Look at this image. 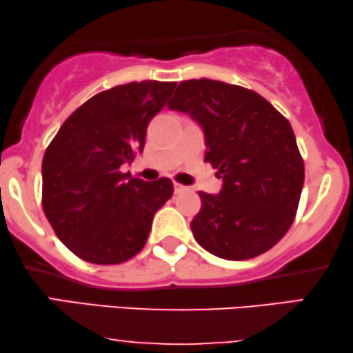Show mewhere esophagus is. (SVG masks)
<instances>
[{
  "instance_id": "obj_1",
  "label": "esophagus",
  "mask_w": 353,
  "mask_h": 353,
  "mask_svg": "<svg viewBox=\"0 0 353 353\" xmlns=\"http://www.w3.org/2000/svg\"><path fill=\"white\" fill-rule=\"evenodd\" d=\"M173 188H175V194H181V193H185V191L188 190L186 186L180 185V183H173Z\"/></svg>"
}]
</instances>
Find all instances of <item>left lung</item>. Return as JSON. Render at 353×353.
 <instances>
[{
	"label": "left lung",
	"instance_id": "left-lung-1",
	"mask_svg": "<svg viewBox=\"0 0 353 353\" xmlns=\"http://www.w3.org/2000/svg\"><path fill=\"white\" fill-rule=\"evenodd\" d=\"M168 108L203 126L204 160L223 180L221 194L199 191L196 241L222 259L266 253L294 223L305 181L290 123L254 90L212 79L180 82Z\"/></svg>",
	"mask_w": 353,
	"mask_h": 353
}]
</instances>
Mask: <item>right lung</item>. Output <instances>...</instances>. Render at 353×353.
<instances>
[{
	"label": "right lung",
	"mask_w": 353,
	"mask_h": 353,
	"mask_svg": "<svg viewBox=\"0 0 353 353\" xmlns=\"http://www.w3.org/2000/svg\"><path fill=\"white\" fill-rule=\"evenodd\" d=\"M176 82L141 81L95 94L45 150L42 205L61 243L92 264H120L148 241L170 178L144 181L120 167L143 152L148 125Z\"/></svg>",
	"instance_id": "1"
}]
</instances>
